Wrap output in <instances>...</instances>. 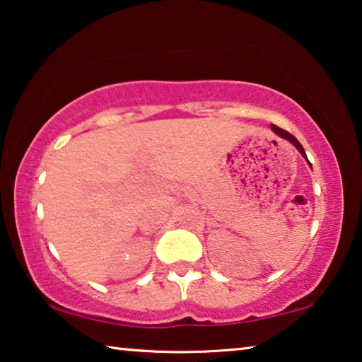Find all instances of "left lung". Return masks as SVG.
I'll return each mask as SVG.
<instances>
[{"label": "left lung", "mask_w": 362, "mask_h": 362, "mask_svg": "<svg viewBox=\"0 0 362 362\" xmlns=\"http://www.w3.org/2000/svg\"><path fill=\"white\" fill-rule=\"evenodd\" d=\"M271 128H272V131H274V132H276V134H279L281 137H284V139H287V141L292 142V144L298 149L300 154H302V156L305 157V159H307V154H305V151H303L302 144H300V142H298L297 139H295V136H292V134H290V132H287V131H284L282 128H279V126H276V124H272Z\"/></svg>", "instance_id": "obj_1"}]
</instances>
